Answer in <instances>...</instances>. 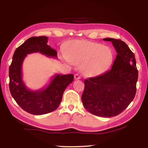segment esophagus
Here are the masks:
<instances>
[{
    "label": "esophagus",
    "instance_id": "obj_1",
    "mask_svg": "<svg viewBox=\"0 0 148 148\" xmlns=\"http://www.w3.org/2000/svg\"><path fill=\"white\" fill-rule=\"evenodd\" d=\"M74 79H81V76H79V74H74Z\"/></svg>",
    "mask_w": 148,
    "mask_h": 148
}]
</instances>
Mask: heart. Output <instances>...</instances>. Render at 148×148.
<instances>
[{"mask_svg":"<svg viewBox=\"0 0 148 148\" xmlns=\"http://www.w3.org/2000/svg\"><path fill=\"white\" fill-rule=\"evenodd\" d=\"M65 56L71 64H81V70L87 77H95L103 73L114 58L113 52L109 47L85 40L72 42Z\"/></svg>","mask_w":148,"mask_h":148,"instance_id":"1","label":"heart"}]
</instances>
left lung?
I'll list each match as a JSON object with an SVG mask.
<instances>
[{"label":"left lung","mask_w":148,"mask_h":148,"mask_svg":"<svg viewBox=\"0 0 148 148\" xmlns=\"http://www.w3.org/2000/svg\"><path fill=\"white\" fill-rule=\"evenodd\" d=\"M103 40L112 42L117 56L111 70L84 80L81 100L89 112L109 118L120 114L134 99L138 71L135 55L126 43L112 38Z\"/></svg>","instance_id":"obj_1"}]
</instances>
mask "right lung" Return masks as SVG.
Listing matches in <instances>:
<instances>
[{
  "instance_id": "obj_1",
  "label": "right lung",
  "mask_w": 148,
  "mask_h": 148,
  "mask_svg": "<svg viewBox=\"0 0 148 148\" xmlns=\"http://www.w3.org/2000/svg\"><path fill=\"white\" fill-rule=\"evenodd\" d=\"M48 43L46 36L32 37L15 50L9 67V90L12 97L24 111L42 115L55 111L60 103L66 88L74 80L73 74H55L48 86L38 90L27 88L22 79V64L28 54L39 52L48 57H57V52Z\"/></svg>"
}]
</instances>
